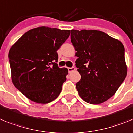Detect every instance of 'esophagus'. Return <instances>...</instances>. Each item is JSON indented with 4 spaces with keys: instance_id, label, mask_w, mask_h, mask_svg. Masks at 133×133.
<instances>
[{
    "instance_id": "esophagus-1",
    "label": "esophagus",
    "mask_w": 133,
    "mask_h": 133,
    "mask_svg": "<svg viewBox=\"0 0 133 133\" xmlns=\"http://www.w3.org/2000/svg\"><path fill=\"white\" fill-rule=\"evenodd\" d=\"M68 71H69V73H71L72 71H74L75 70V68L74 67H72V68H68Z\"/></svg>"
}]
</instances>
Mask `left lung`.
Wrapping results in <instances>:
<instances>
[{
    "instance_id": "8db88e82",
    "label": "left lung",
    "mask_w": 133,
    "mask_h": 133,
    "mask_svg": "<svg viewBox=\"0 0 133 133\" xmlns=\"http://www.w3.org/2000/svg\"><path fill=\"white\" fill-rule=\"evenodd\" d=\"M81 79L76 84L83 100L99 104L110 98L125 79L127 66L121 41L98 30H71Z\"/></svg>"
}]
</instances>
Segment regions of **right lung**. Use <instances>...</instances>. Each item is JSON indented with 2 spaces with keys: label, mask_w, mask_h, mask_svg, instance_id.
<instances>
[{
  "label": "right lung",
  "mask_w": 133,
  "mask_h": 133,
  "mask_svg": "<svg viewBox=\"0 0 133 133\" xmlns=\"http://www.w3.org/2000/svg\"><path fill=\"white\" fill-rule=\"evenodd\" d=\"M70 35V30L39 26L26 32L11 47L12 84L27 98L44 104L59 96L68 70L57 65V51Z\"/></svg>",
  "instance_id": "obj_1"
}]
</instances>
